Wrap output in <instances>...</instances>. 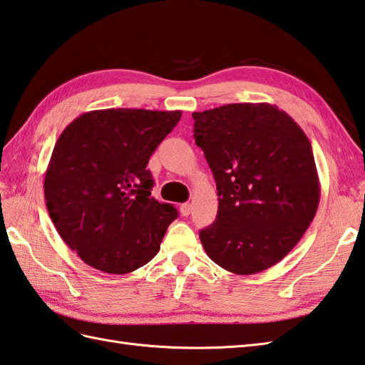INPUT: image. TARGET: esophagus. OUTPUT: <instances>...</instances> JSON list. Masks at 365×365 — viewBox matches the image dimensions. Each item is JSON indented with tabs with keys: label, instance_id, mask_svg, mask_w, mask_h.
<instances>
[{
	"label": "esophagus",
	"instance_id": "1",
	"mask_svg": "<svg viewBox=\"0 0 365 365\" xmlns=\"http://www.w3.org/2000/svg\"><path fill=\"white\" fill-rule=\"evenodd\" d=\"M180 213H182V216H188L190 213H191V204H182L180 205Z\"/></svg>",
	"mask_w": 365,
	"mask_h": 365
}]
</instances>
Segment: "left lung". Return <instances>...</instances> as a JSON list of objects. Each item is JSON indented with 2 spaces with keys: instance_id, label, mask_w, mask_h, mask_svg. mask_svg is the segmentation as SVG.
<instances>
[{
  "instance_id": "left-lung-1",
  "label": "left lung",
  "mask_w": 365,
  "mask_h": 365,
  "mask_svg": "<svg viewBox=\"0 0 365 365\" xmlns=\"http://www.w3.org/2000/svg\"><path fill=\"white\" fill-rule=\"evenodd\" d=\"M196 144L218 190V215L199 232L216 265L255 274L281 262L320 202L312 145L285 111L232 103L192 113Z\"/></svg>"
}]
</instances>
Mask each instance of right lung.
Returning <instances> with one entry per match:
<instances>
[{"label":"right lung","instance_id":"right-lung-1","mask_svg":"<svg viewBox=\"0 0 365 365\" xmlns=\"http://www.w3.org/2000/svg\"><path fill=\"white\" fill-rule=\"evenodd\" d=\"M182 111L111 108L81 114L54 144L45 173L58 234L86 265L125 274L160 251L177 208L150 196L152 153Z\"/></svg>","mask_w":365,"mask_h":365}]
</instances>
